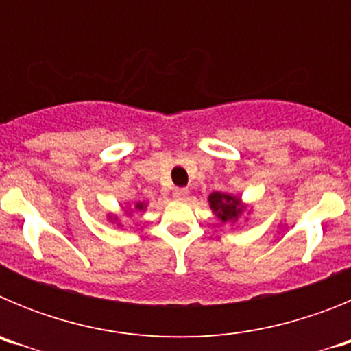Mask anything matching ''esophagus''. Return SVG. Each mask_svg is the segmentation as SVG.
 <instances>
[{
    "label": "esophagus",
    "mask_w": 351,
    "mask_h": 351,
    "mask_svg": "<svg viewBox=\"0 0 351 351\" xmlns=\"http://www.w3.org/2000/svg\"><path fill=\"white\" fill-rule=\"evenodd\" d=\"M172 195L176 200H181V202H184V200H188V197H190V191L186 190V188H178V190H173Z\"/></svg>",
    "instance_id": "esophagus-1"
}]
</instances>
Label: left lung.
Segmentation results:
<instances>
[{
    "mask_svg": "<svg viewBox=\"0 0 351 351\" xmlns=\"http://www.w3.org/2000/svg\"><path fill=\"white\" fill-rule=\"evenodd\" d=\"M209 207L214 213V216L221 223H237L243 216H247L251 213V207L243 202V198L234 193H221V191H214L207 197Z\"/></svg>",
    "mask_w": 351,
    "mask_h": 351,
    "instance_id": "8db88e82",
    "label": "left lung"
}]
</instances>
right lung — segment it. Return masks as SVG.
Listing matches in <instances>:
<instances>
[{"label":"right lung","mask_w":351,"mask_h":351,"mask_svg":"<svg viewBox=\"0 0 351 351\" xmlns=\"http://www.w3.org/2000/svg\"><path fill=\"white\" fill-rule=\"evenodd\" d=\"M123 209H125V213L128 214V216H132L133 209H135V210H142V213H144V210L147 209V204H145V202H137V204H133V206H130V204H128V206L123 207ZM107 219H108V221H110V223H117V225H119V226H123V225H121V223H119V218H117L116 214L107 213Z\"/></svg>","instance_id":"right-lung-1"}]
</instances>
